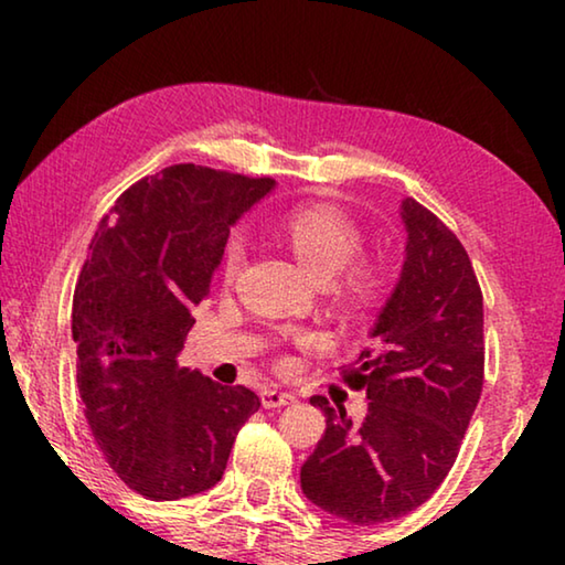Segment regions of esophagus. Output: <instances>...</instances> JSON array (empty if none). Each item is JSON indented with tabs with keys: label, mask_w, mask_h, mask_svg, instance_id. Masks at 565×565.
Here are the masks:
<instances>
[{
	"label": "esophagus",
	"mask_w": 565,
	"mask_h": 565,
	"mask_svg": "<svg viewBox=\"0 0 565 565\" xmlns=\"http://www.w3.org/2000/svg\"><path fill=\"white\" fill-rule=\"evenodd\" d=\"M296 404V396L291 391H279V388H264L262 391V406L264 408H281Z\"/></svg>",
	"instance_id": "esophagus-1"
}]
</instances>
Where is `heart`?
I'll use <instances>...</instances> for the list:
<instances>
[{"label":"heart","mask_w":565,"mask_h":565,"mask_svg":"<svg viewBox=\"0 0 565 565\" xmlns=\"http://www.w3.org/2000/svg\"><path fill=\"white\" fill-rule=\"evenodd\" d=\"M281 236L291 246L306 269L321 281H329L356 259L361 252V234L347 214L333 206H299L284 216ZM244 262V238L232 234L222 254L224 279H234ZM343 286L359 303H371L379 296L381 281L366 266H351L343 276Z\"/></svg>","instance_id":"heart-1"}]
</instances>
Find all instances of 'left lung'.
<instances>
[{"label": "left lung", "mask_w": 565, "mask_h": 565, "mask_svg": "<svg viewBox=\"0 0 565 565\" xmlns=\"http://www.w3.org/2000/svg\"><path fill=\"white\" fill-rule=\"evenodd\" d=\"M404 266L369 331L371 347L343 371L369 414L353 424L323 396L327 431L301 466V491L341 521H394L431 499L461 448L483 388V296L463 244L406 196Z\"/></svg>", "instance_id": "8db88e82"}]
</instances>
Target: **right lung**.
<instances>
[{"label":"right lung","instance_id":"right-lung-1","mask_svg":"<svg viewBox=\"0 0 565 565\" xmlns=\"http://www.w3.org/2000/svg\"><path fill=\"white\" fill-rule=\"evenodd\" d=\"M276 181L194 164L129 186L102 218L72 303L76 386L107 463L151 501L222 481L238 428L262 401L179 366L228 228Z\"/></svg>","mask_w":565,"mask_h":565}]
</instances>
